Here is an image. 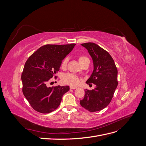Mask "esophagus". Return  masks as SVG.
Segmentation results:
<instances>
[{"mask_svg": "<svg viewBox=\"0 0 146 146\" xmlns=\"http://www.w3.org/2000/svg\"><path fill=\"white\" fill-rule=\"evenodd\" d=\"M77 87L76 86H70V90H75V89H77Z\"/></svg>", "mask_w": 146, "mask_h": 146, "instance_id": "1", "label": "esophagus"}]
</instances>
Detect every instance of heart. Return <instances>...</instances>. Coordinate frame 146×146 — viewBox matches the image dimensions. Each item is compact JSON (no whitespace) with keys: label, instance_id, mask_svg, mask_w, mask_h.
<instances>
[{"label":"heart","instance_id":"obj_1","mask_svg":"<svg viewBox=\"0 0 146 146\" xmlns=\"http://www.w3.org/2000/svg\"><path fill=\"white\" fill-rule=\"evenodd\" d=\"M86 59H88L87 57L82 56L79 57L78 60H79V62L80 63ZM68 61V58H64V60L62 61V63H61V67L64 68L66 66V65H67ZM62 80L64 83L69 84V85H77L78 84L80 83V78H79V77L72 74H64L62 77Z\"/></svg>","mask_w":146,"mask_h":146}]
</instances>
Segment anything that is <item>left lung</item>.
Listing matches in <instances>:
<instances>
[{"label": "left lung", "instance_id": "8db88e82", "mask_svg": "<svg viewBox=\"0 0 146 146\" xmlns=\"http://www.w3.org/2000/svg\"><path fill=\"white\" fill-rule=\"evenodd\" d=\"M91 56L94 69L86 83L96 85L94 90H85V97L80 101L82 107L90 112L98 111L107 107L117 86V69L109 53L93 42L83 43Z\"/></svg>", "mask_w": 146, "mask_h": 146}]
</instances>
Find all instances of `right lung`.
<instances>
[{
  "instance_id": "add662e5",
  "label": "right lung",
  "mask_w": 146,
  "mask_h": 146,
  "mask_svg": "<svg viewBox=\"0 0 146 146\" xmlns=\"http://www.w3.org/2000/svg\"><path fill=\"white\" fill-rule=\"evenodd\" d=\"M76 44L44 45L34 52L25 64L21 80L23 92L32 108L49 113L58 108L69 86H48L50 79L60 70L61 62Z\"/></svg>"
}]
</instances>
